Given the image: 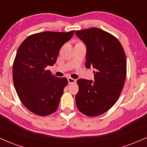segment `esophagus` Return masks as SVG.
I'll use <instances>...</instances> for the list:
<instances>
[{
	"instance_id": "esophagus-1",
	"label": "esophagus",
	"mask_w": 147,
	"mask_h": 147,
	"mask_svg": "<svg viewBox=\"0 0 147 147\" xmlns=\"http://www.w3.org/2000/svg\"><path fill=\"white\" fill-rule=\"evenodd\" d=\"M68 84H74V83L76 82L75 79L71 78V77H68Z\"/></svg>"
}]
</instances>
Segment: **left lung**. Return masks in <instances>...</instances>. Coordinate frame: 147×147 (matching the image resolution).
Segmentation results:
<instances>
[{"label":"left lung","instance_id":"obj_1","mask_svg":"<svg viewBox=\"0 0 147 147\" xmlns=\"http://www.w3.org/2000/svg\"><path fill=\"white\" fill-rule=\"evenodd\" d=\"M87 47L86 67L93 68L94 82L80 79L75 102L80 112L90 117L108 111L117 101L127 76L124 49L116 37L98 28L76 31Z\"/></svg>","mask_w":147,"mask_h":147}]
</instances>
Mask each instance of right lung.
<instances>
[{
  "instance_id": "1",
  "label": "right lung",
  "mask_w": 147,
  "mask_h": 147,
  "mask_svg": "<svg viewBox=\"0 0 147 147\" xmlns=\"http://www.w3.org/2000/svg\"><path fill=\"white\" fill-rule=\"evenodd\" d=\"M74 33H35L18 49L13 63L14 87L22 103L33 114L45 116L57 109L68 82L66 77H57L46 68L53 66L61 47Z\"/></svg>"
}]
</instances>
